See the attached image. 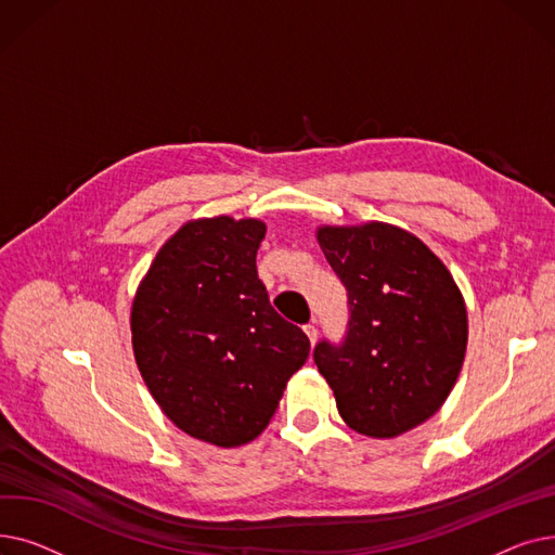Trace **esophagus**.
<instances>
[{
	"instance_id": "1",
	"label": "esophagus",
	"mask_w": 555,
	"mask_h": 555,
	"mask_svg": "<svg viewBox=\"0 0 555 555\" xmlns=\"http://www.w3.org/2000/svg\"><path fill=\"white\" fill-rule=\"evenodd\" d=\"M304 331H306V335H308L310 344L314 346V341H317V337H319V331H317V326H314V324H308V326H304Z\"/></svg>"
}]
</instances>
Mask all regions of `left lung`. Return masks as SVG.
I'll use <instances>...</instances> for the list:
<instances>
[{"label":"left lung","mask_w":555,"mask_h":555,"mask_svg":"<svg viewBox=\"0 0 555 555\" xmlns=\"http://www.w3.org/2000/svg\"><path fill=\"white\" fill-rule=\"evenodd\" d=\"M319 245L348 293L341 341L322 339L314 364L346 425L391 439L439 412L468 344V314L443 262L404 229L322 227Z\"/></svg>","instance_id":"left-lung-1"}]
</instances>
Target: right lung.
I'll return each instance as SVG.
<instances>
[{
    "instance_id": "add662e5",
    "label": "right lung",
    "mask_w": 555,
    "mask_h": 555,
    "mask_svg": "<svg viewBox=\"0 0 555 555\" xmlns=\"http://www.w3.org/2000/svg\"><path fill=\"white\" fill-rule=\"evenodd\" d=\"M258 220L184 224L132 304L139 371L182 431L220 448L254 441L310 356L308 335L272 308L256 272Z\"/></svg>"
}]
</instances>
